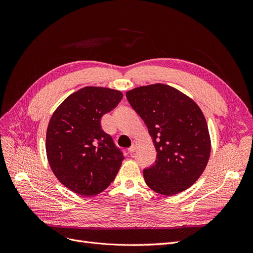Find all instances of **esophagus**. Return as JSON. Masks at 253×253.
I'll use <instances>...</instances> for the list:
<instances>
[{"label":"esophagus","mask_w":253,"mask_h":253,"mask_svg":"<svg viewBox=\"0 0 253 253\" xmlns=\"http://www.w3.org/2000/svg\"><path fill=\"white\" fill-rule=\"evenodd\" d=\"M136 147H137V141H136V140H134V141H133V143H132V145H131V147L129 148L128 152H129L130 154H132V153H134V152H135V150H136Z\"/></svg>","instance_id":"esophagus-1"}]
</instances>
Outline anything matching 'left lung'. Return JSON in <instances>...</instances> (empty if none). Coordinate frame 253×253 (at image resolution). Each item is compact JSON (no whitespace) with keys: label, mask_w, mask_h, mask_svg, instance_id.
<instances>
[{"label":"left lung","mask_w":253,"mask_h":253,"mask_svg":"<svg viewBox=\"0 0 253 253\" xmlns=\"http://www.w3.org/2000/svg\"><path fill=\"white\" fill-rule=\"evenodd\" d=\"M126 97L147 125L157 152L156 163L143 170L145 183L165 196L189 189L203 173L211 152L201 109L184 93L160 83L129 90Z\"/></svg>","instance_id":"8db88e82"}]
</instances>
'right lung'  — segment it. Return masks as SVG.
I'll use <instances>...</instances> for the list:
<instances>
[{
    "label": "right lung",
    "mask_w": 253,
    "mask_h": 253,
    "mask_svg": "<svg viewBox=\"0 0 253 253\" xmlns=\"http://www.w3.org/2000/svg\"><path fill=\"white\" fill-rule=\"evenodd\" d=\"M119 90L87 86L66 97L53 113L46 133V153L57 179L72 192L97 195L110 187L124 160L101 117L121 101Z\"/></svg>",
    "instance_id": "obj_1"
}]
</instances>
